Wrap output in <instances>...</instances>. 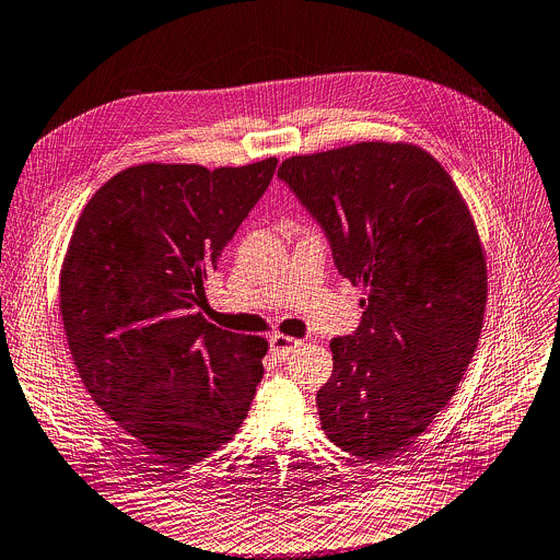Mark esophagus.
Returning <instances> with one entry per match:
<instances>
[{
    "mask_svg": "<svg viewBox=\"0 0 560 560\" xmlns=\"http://www.w3.org/2000/svg\"><path fill=\"white\" fill-rule=\"evenodd\" d=\"M301 346V339H294V337H288V335H281V332H275L270 337V350L277 354L279 360H285L288 354Z\"/></svg>",
    "mask_w": 560,
    "mask_h": 560,
    "instance_id": "obj_1",
    "label": "esophagus"
}]
</instances>
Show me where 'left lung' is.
I'll use <instances>...</instances> for the list:
<instances>
[{"label": "left lung", "instance_id": "1", "mask_svg": "<svg viewBox=\"0 0 560 560\" xmlns=\"http://www.w3.org/2000/svg\"><path fill=\"white\" fill-rule=\"evenodd\" d=\"M279 176L322 223L362 326L335 337L317 393L324 433L371 463L413 446L474 358L485 247L448 172L413 142L366 140L290 156Z\"/></svg>", "mask_w": 560, "mask_h": 560}]
</instances>
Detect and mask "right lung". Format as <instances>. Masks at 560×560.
Segmentation results:
<instances>
[{"mask_svg": "<svg viewBox=\"0 0 560 560\" xmlns=\"http://www.w3.org/2000/svg\"><path fill=\"white\" fill-rule=\"evenodd\" d=\"M277 159L243 167L142 163L84 206L60 270V315L93 401L167 467L234 438L264 377L268 341L194 306Z\"/></svg>", "mask_w": 560, "mask_h": 560, "instance_id": "right-lung-1", "label": "right lung"}]
</instances>
